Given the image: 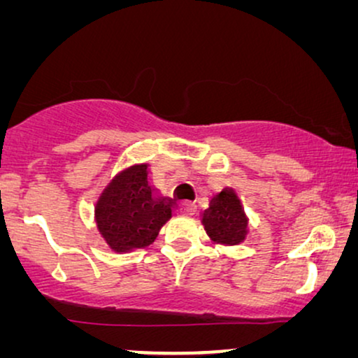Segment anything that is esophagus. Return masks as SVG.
<instances>
[{"instance_id":"34e87169","label":"esophagus","mask_w":358,"mask_h":358,"mask_svg":"<svg viewBox=\"0 0 358 358\" xmlns=\"http://www.w3.org/2000/svg\"><path fill=\"white\" fill-rule=\"evenodd\" d=\"M196 210H197V206L194 204V202H186V204L180 206V213L186 215H194L196 214Z\"/></svg>"}]
</instances>
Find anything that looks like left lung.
<instances>
[{"label": "left lung", "instance_id": "8db88e82", "mask_svg": "<svg viewBox=\"0 0 358 358\" xmlns=\"http://www.w3.org/2000/svg\"><path fill=\"white\" fill-rule=\"evenodd\" d=\"M202 224L210 241L224 245H237L247 236V217L239 197L232 189H222L210 199L202 214Z\"/></svg>", "mask_w": 358, "mask_h": 358}]
</instances>
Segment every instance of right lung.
Wrapping results in <instances>:
<instances>
[{
	"label": "right lung",
	"mask_w": 358,
	"mask_h": 358,
	"mask_svg": "<svg viewBox=\"0 0 358 358\" xmlns=\"http://www.w3.org/2000/svg\"><path fill=\"white\" fill-rule=\"evenodd\" d=\"M174 202L149 186L148 164L121 171L104 189L94 215L101 236L116 252L143 249L156 241L172 215Z\"/></svg>",
	"instance_id": "obj_1"
}]
</instances>
